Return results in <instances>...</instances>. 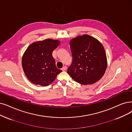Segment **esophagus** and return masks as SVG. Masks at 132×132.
<instances>
[{
    "label": "esophagus",
    "mask_w": 132,
    "mask_h": 132,
    "mask_svg": "<svg viewBox=\"0 0 132 132\" xmlns=\"http://www.w3.org/2000/svg\"><path fill=\"white\" fill-rule=\"evenodd\" d=\"M67 67H66V66H64V67H63L62 68V71H65V70H67Z\"/></svg>",
    "instance_id": "obj_1"
}]
</instances>
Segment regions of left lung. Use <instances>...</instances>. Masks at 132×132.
<instances>
[{
  "label": "left lung",
  "instance_id": "obj_1",
  "mask_svg": "<svg viewBox=\"0 0 132 132\" xmlns=\"http://www.w3.org/2000/svg\"><path fill=\"white\" fill-rule=\"evenodd\" d=\"M72 62L67 72L77 83L88 85L97 82L107 67L106 51L102 43L87 34L70 41Z\"/></svg>",
  "mask_w": 132,
  "mask_h": 132
}]
</instances>
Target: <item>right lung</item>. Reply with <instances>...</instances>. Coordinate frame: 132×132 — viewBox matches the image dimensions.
<instances>
[{"label": "right lung", "instance_id": "obj_1", "mask_svg": "<svg viewBox=\"0 0 132 132\" xmlns=\"http://www.w3.org/2000/svg\"><path fill=\"white\" fill-rule=\"evenodd\" d=\"M60 40L46 39L31 44L24 53L22 64L28 80L36 85L47 86L62 72L57 69L52 56Z\"/></svg>", "mask_w": 132, "mask_h": 132}]
</instances>
